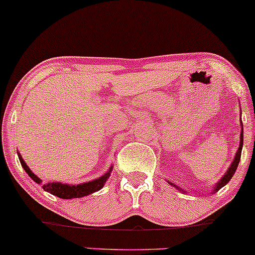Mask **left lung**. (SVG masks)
<instances>
[{"label": "left lung", "instance_id": "left-lung-1", "mask_svg": "<svg viewBox=\"0 0 255 255\" xmlns=\"http://www.w3.org/2000/svg\"><path fill=\"white\" fill-rule=\"evenodd\" d=\"M242 128H243V127H242ZM242 146H243V130H242V133H241L240 147H238V151H237V153H236L235 159H233V162H232V164H231V167L228 168L227 173H226L224 177H222V179L220 180L219 183H217L216 188H215L214 191L220 190V189H221L222 186H225L226 184H227V183L231 180V178L233 177V174H235L236 169H237V167H238V163H240V161H241V153H242ZM170 184H172V183H170ZM172 185H174V184H172ZM174 186H175V188H178L177 185H174Z\"/></svg>", "mask_w": 255, "mask_h": 255}]
</instances>
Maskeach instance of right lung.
<instances>
[{"mask_svg": "<svg viewBox=\"0 0 255 255\" xmlns=\"http://www.w3.org/2000/svg\"><path fill=\"white\" fill-rule=\"evenodd\" d=\"M19 157V161L22 167L24 168L25 172L28 173V175L36 183H40L41 180L34 174L33 172L29 169V167L25 164V162L23 161V158L20 157V154L18 153ZM110 175V172L104 174L103 177H101L99 179L92 180V182L85 183V184H78V185H67V184H61V183H48V184L43 185L44 190L48 191V193L52 194L55 196H59L61 199H72V198H82V196L89 195V194L94 193V191L99 190V189L103 188L104 183L107 182L108 177Z\"/></svg>", "mask_w": 255, "mask_h": 255, "instance_id": "right-lung-1", "label": "right lung"}]
</instances>
